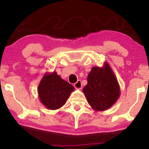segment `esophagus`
<instances>
[{
  "label": "esophagus",
  "mask_w": 149,
  "mask_h": 149,
  "mask_svg": "<svg viewBox=\"0 0 149 149\" xmlns=\"http://www.w3.org/2000/svg\"><path fill=\"white\" fill-rule=\"evenodd\" d=\"M74 87L77 89H81V87H82V83H81V80L77 81V82L75 83L74 84Z\"/></svg>",
  "instance_id": "obj_1"
}]
</instances>
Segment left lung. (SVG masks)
Here are the masks:
<instances>
[{
	"mask_svg": "<svg viewBox=\"0 0 149 149\" xmlns=\"http://www.w3.org/2000/svg\"><path fill=\"white\" fill-rule=\"evenodd\" d=\"M87 102L95 111H104L115 104L120 96V87L109 63L92 67L83 89Z\"/></svg>",
	"mask_w": 149,
	"mask_h": 149,
	"instance_id": "1",
	"label": "left lung"
}]
</instances>
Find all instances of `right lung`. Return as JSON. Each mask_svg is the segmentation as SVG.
<instances>
[{
	"instance_id": "add662e5",
	"label": "right lung",
	"mask_w": 149,
	"mask_h": 149,
	"mask_svg": "<svg viewBox=\"0 0 149 149\" xmlns=\"http://www.w3.org/2000/svg\"><path fill=\"white\" fill-rule=\"evenodd\" d=\"M74 90V87L61 78L56 71L45 73L38 86L40 102L49 110L63 107Z\"/></svg>"
}]
</instances>
